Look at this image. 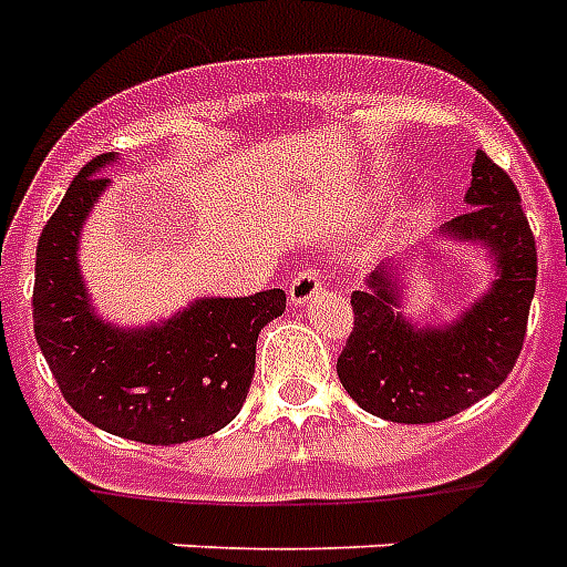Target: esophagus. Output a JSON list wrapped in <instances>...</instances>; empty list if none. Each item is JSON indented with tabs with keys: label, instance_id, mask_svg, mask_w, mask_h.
<instances>
[{
	"label": "esophagus",
	"instance_id": "esophagus-1",
	"mask_svg": "<svg viewBox=\"0 0 567 567\" xmlns=\"http://www.w3.org/2000/svg\"><path fill=\"white\" fill-rule=\"evenodd\" d=\"M321 292V278L316 269H301L289 284V305L305 307L310 301H316Z\"/></svg>",
	"mask_w": 567,
	"mask_h": 567
}]
</instances>
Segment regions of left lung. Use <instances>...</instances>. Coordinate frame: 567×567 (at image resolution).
<instances>
[{"mask_svg":"<svg viewBox=\"0 0 567 567\" xmlns=\"http://www.w3.org/2000/svg\"><path fill=\"white\" fill-rule=\"evenodd\" d=\"M468 210L442 237L477 243L495 262V280L463 316L439 328L412 324L401 307L398 262H386L351 296L354 330L337 374L357 404L398 424H433L495 392L513 371L536 292V237L513 178L486 152L471 163Z\"/></svg>","mask_w":567,"mask_h":567,"instance_id":"8db88e82","label":"left lung"}]
</instances>
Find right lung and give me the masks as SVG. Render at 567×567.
<instances>
[{
  "label": "right lung",
  "mask_w": 567,
  "mask_h": 567,
  "mask_svg": "<svg viewBox=\"0 0 567 567\" xmlns=\"http://www.w3.org/2000/svg\"><path fill=\"white\" fill-rule=\"evenodd\" d=\"M99 155L72 178L47 221L34 262V337L66 404L104 433L181 445L237 419L255 378L257 333L287 310L284 289L198 298L148 328L96 316L79 269V239L111 178Z\"/></svg>",
  "instance_id": "obj_1"
}]
</instances>
